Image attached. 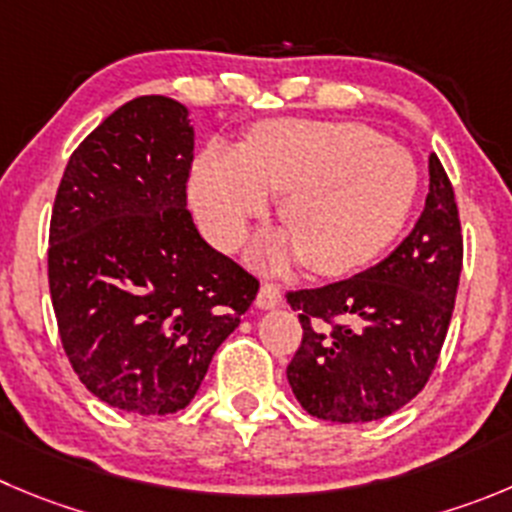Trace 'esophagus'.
<instances>
[{
  "mask_svg": "<svg viewBox=\"0 0 512 512\" xmlns=\"http://www.w3.org/2000/svg\"><path fill=\"white\" fill-rule=\"evenodd\" d=\"M280 300H283V293H280L278 285L262 283L255 303H257V308H260V310H270V308H275V305H280Z\"/></svg>",
  "mask_w": 512,
  "mask_h": 512,
  "instance_id": "34e87169",
  "label": "esophagus"
}]
</instances>
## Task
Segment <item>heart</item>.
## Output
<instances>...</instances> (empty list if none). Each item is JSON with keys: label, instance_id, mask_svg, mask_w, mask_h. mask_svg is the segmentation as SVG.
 Returning <instances> with one entry per match:
<instances>
[{"label": "heart", "instance_id": "1", "mask_svg": "<svg viewBox=\"0 0 512 512\" xmlns=\"http://www.w3.org/2000/svg\"><path fill=\"white\" fill-rule=\"evenodd\" d=\"M417 164L407 148L361 123L272 121L245 143L199 156L191 204L224 250L240 245L250 219L283 194L288 237L262 247V262L283 267L300 255L315 275H346L376 260L401 232L417 197Z\"/></svg>", "mask_w": 512, "mask_h": 512}]
</instances>
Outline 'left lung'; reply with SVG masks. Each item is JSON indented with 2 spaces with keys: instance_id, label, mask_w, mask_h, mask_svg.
I'll use <instances>...</instances> for the list:
<instances>
[{
  "instance_id": "left-lung-1",
  "label": "left lung",
  "mask_w": 512,
  "mask_h": 512,
  "mask_svg": "<svg viewBox=\"0 0 512 512\" xmlns=\"http://www.w3.org/2000/svg\"><path fill=\"white\" fill-rule=\"evenodd\" d=\"M460 272L455 191L432 154L422 217L386 260L348 280L288 293L303 326L288 366L300 407L318 419L356 424L409 404L437 366Z\"/></svg>"
}]
</instances>
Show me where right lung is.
Instances as JSON below:
<instances>
[{
  "label": "right lung",
  "mask_w": 512,
  "mask_h": 512,
  "mask_svg": "<svg viewBox=\"0 0 512 512\" xmlns=\"http://www.w3.org/2000/svg\"><path fill=\"white\" fill-rule=\"evenodd\" d=\"M191 161L189 111L141 95L75 148L57 186L47 250L57 331L85 389L121 412L184 409L260 288L194 227Z\"/></svg>",
  "instance_id": "add662e5"
}]
</instances>
